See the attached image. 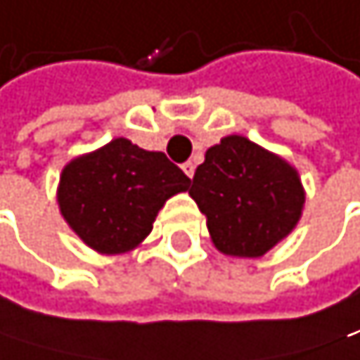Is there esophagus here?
Returning a JSON list of instances; mask_svg holds the SVG:
<instances>
[{
	"label": "esophagus",
	"mask_w": 360,
	"mask_h": 360,
	"mask_svg": "<svg viewBox=\"0 0 360 360\" xmlns=\"http://www.w3.org/2000/svg\"><path fill=\"white\" fill-rule=\"evenodd\" d=\"M182 169H184V174H186L188 178H193V174H195V162L186 160V162L182 165Z\"/></svg>",
	"instance_id": "1"
}]
</instances>
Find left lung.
<instances>
[{
    "label": "left lung",
    "mask_w": 360,
    "mask_h": 360,
    "mask_svg": "<svg viewBox=\"0 0 360 360\" xmlns=\"http://www.w3.org/2000/svg\"><path fill=\"white\" fill-rule=\"evenodd\" d=\"M188 195L206 215L215 248L241 258L269 252L297 226L304 208L295 167L239 134L206 150Z\"/></svg>",
    "instance_id": "1"
}]
</instances>
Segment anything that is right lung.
Here are the masks:
<instances>
[{"instance_id":"add662e5","label":"right lung","mask_w":360,"mask_h":360,"mask_svg":"<svg viewBox=\"0 0 360 360\" xmlns=\"http://www.w3.org/2000/svg\"><path fill=\"white\" fill-rule=\"evenodd\" d=\"M188 184L184 172L162 152L141 150L119 136L65 165L58 206L91 250L123 254L141 245L165 202L188 191Z\"/></svg>"}]
</instances>
